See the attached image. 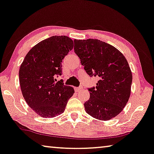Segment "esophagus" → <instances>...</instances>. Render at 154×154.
<instances>
[{
	"mask_svg": "<svg viewBox=\"0 0 154 154\" xmlns=\"http://www.w3.org/2000/svg\"><path fill=\"white\" fill-rule=\"evenodd\" d=\"M74 89H75V92H79V91L82 90V87H75Z\"/></svg>",
	"mask_w": 154,
	"mask_h": 154,
	"instance_id": "esophagus-1",
	"label": "esophagus"
}]
</instances>
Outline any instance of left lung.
Returning a JSON list of instances; mask_svg holds the SVG:
<instances>
[{
	"instance_id": "1",
	"label": "left lung",
	"mask_w": 154,
	"mask_h": 154,
	"mask_svg": "<svg viewBox=\"0 0 154 154\" xmlns=\"http://www.w3.org/2000/svg\"><path fill=\"white\" fill-rule=\"evenodd\" d=\"M74 51L90 76L98 75L96 88L89 89L90 98L85 112L96 119L109 120L123 110L131 94L132 74L123 54L98 39H74Z\"/></svg>"
}]
</instances>
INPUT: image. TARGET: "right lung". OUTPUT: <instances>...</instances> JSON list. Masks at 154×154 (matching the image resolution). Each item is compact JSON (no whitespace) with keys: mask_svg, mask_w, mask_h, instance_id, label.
<instances>
[{"mask_svg":"<svg viewBox=\"0 0 154 154\" xmlns=\"http://www.w3.org/2000/svg\"><path fill=\"white\" fill-rule=\"evenodd\" d=\"M74 47L66 36H53L41 41L27 54L20 65L19 82L23 98L29 107L42 118L61 114L74 94L72 87L54 82L61 74L62 60Z\"/></svg>","mask_w":154,"mask_h":154,"instance_id":"1","label":"right lung"}]
</instances>
